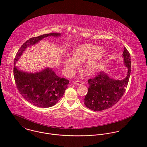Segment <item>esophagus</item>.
Instances as JSON below:
<instances>
[{
  "label": "esophagus",
  "instance_id": "esophagus-1",
  "mask_svg": "<svg viewBox=\"0 0 147 147\" xmlns=\"http://www.w3.org/2000/svg\"><path fill=\"white\" fill-rule=\"evenodd\" d=\"M74 84L78 85H81L84 84V81H82V80H78V81L75 82Z\"/></svg>",
  "mask_w": 147,
  "mask_h": 147
}]
</instances>
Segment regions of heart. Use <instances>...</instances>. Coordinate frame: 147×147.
<instances>
[{
  "label": "heart",
  "instance_id": "heart-1",
  "mask_svg": "<svg viewBox=\"0 0 147 147\" xmlns=\"http://www.w3.org/2000/svg\"><path fill=\"white\" fill-rule=\"evenodd\" d=\"M103 49L98 46L85 44L79 46L75 51L74 57H69L65 61V67L68 71L79 67V63H83L89 60L84 66L85 72L88 74L94 73L98 68L100 61L98 57L103 53Z\"/></svg>",
  "mask_w": 147,
  "mask_h": 147
}]
</instances>
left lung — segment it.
I'll return each instance as SVG.
<instances>
[{
    "instance_id": "obj_1",
    "label": "left lung",
    "mask_w": 147,
    "mask_h": 147,
    "mask_svg": "<svg viewBox=\"0 0 147 147\" xmlns=\"http://www.w3.org/2000/svg\"><path fill=\"white\" fill-rule=\"evenodd\" d=\"M123 57L128 68L127 75L123 80L110 78L102 72L88 80L89 88L84 98V104L90 110L97 111L109 109L117 103L123 96L128 83L131 61L130 54L124 48Z\"/></svg>"
}]
</instances>
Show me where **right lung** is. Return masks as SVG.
Returning <instances> with one entry per match:
<instances>
[{
	"mask_svg": "<svg viewBox=\"0 0 147 147\" xmlns=\"http://www.w3.org/2000/svg\"><path fill=\"white\" fill-rule=\"evenodd\" d=\"M60 35L51 33L29 38L21 45L16 55L14 64L29 46L33 45L45 37ZM13 75L16 87L23 98L39 107H50L55 105L63 96L69 83V80L58 76L49 68L40 72L29 74L19 70L14 65Z\"/></svg>",
	"mask_w": 147,
	"mask_h": 147,
	"instance_id": "1",
	"label": "right lung"
}]
</instances>
